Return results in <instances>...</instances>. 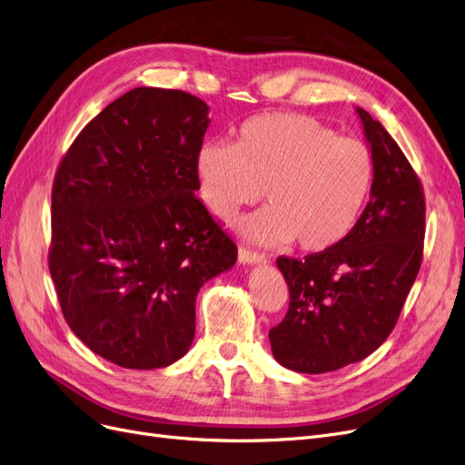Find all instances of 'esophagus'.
Instances as JSON below:
<instances>
[{"mask_svg":"<svg viewBox=\"0 0 465 465\" xmlns=\"http://www.w3.org/2000/svg\"><path fill=\"white\" fill-rule=\"evenodd\" d=\"M239 262H243V264H262V262H266V256L261 254V252H256V251L242 247V249H239Z\"/></svg>","mask_w":465,"mask_h":465,"instance_id":"1","label":"esophagus"}]
</instances>
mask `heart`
I'll return each instance as SVG.
<instances>
[{
  "label": "heart",
  "instance_id": "obj_1",
  "mask_svg": "<svg viewBox=\"0 0 465 465\" xmlns=\"http://www.w3.org/2000/svg\"><path fill=\"white\" fill-rule=\"evenodd\" d=\"M199 193L214 216L242 206H270L235 223L245 239L282 245L297 239L306 252L339 245L356 226L375 180L371 149L320 120L266 113L237 128L233 145L211 142L195 157Z\"/></svg>",
  "mask_w": 465,
  "mask_h": 465
}]
</instances>
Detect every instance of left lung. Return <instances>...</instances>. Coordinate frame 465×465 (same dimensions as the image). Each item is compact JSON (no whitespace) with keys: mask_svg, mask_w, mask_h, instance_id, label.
<instances>
[{"mask_svg":"<svg viewBox=\"0 0 465 465\" xmlns=\"http://www.w3.org/2000/svg\"><path fill=\"white\" fill-rule=\"evenodd\" d=\"M356 113L375 159L364 213L339 245L276 262L289 287V311L270 330L272 354L299 373L335 371L380 349L421 266V183L383 124L364 109Z\"/></svg>","mask_w":465,"mask_h":465,"instance_id":"left-lung-1","label":"left lung"}]
</instances>
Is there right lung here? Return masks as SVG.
Here are the masks:
<instances>
[{"mask_svg": "<svg viewBox=\"0 0 465 465\" xmlns=\"http://www.w3.org/2000/svg\"><path fill=\"white\" fill-rule=\"evenodd\" d=\"M209 105L134 88L63 157L51 193L49 272L85 347L128 370L166 368L195 337V299L237 247L195 197Z\"/></svg>", "mask_w": 465, "mask_h": 465, "instance_id": "1", "label": "right lung"}]
</instances>
